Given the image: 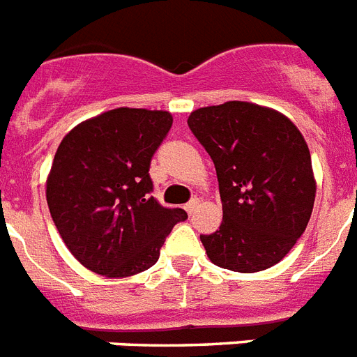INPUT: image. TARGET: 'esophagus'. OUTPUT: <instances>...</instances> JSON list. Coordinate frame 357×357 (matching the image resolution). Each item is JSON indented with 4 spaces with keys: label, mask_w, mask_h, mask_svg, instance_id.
Returning <instances> with one entry per match:
<instances>
[{
    "label": "esophagus",
    "mask_w": 357,
    "mask_h": 357,
    "mask_svg": "<svg viewBox=\"0 0 357 357\" xmlns=\"http://www.w3.org/2000/svg\"><path fill=\"white\" fill-rule=\"evenodd\" d=\"M198 206H200V200H198V198H192L189 204H185V211L189 213V215H192V213H195V209Z\"/></svg>",
    "instance_id": "esophagus-1"
}]
</instances>
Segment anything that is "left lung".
<instances>
[{
  "mask_svg": "<svg viewBox=\"0 0 357 357\" xmlns=\"http://www.w3.org/2000/svg\"><path fill=\"white\" fill-rule=\"evenodd\" d=\"M190 131L211 155L222 224L200 235L207 257L234 272L271 268L310 222L317 181L310 148L285 114L250 102H226L189 114Z\"/></svg>",
  "mask_w": 357,
  "mask_h": 357,
  "instance_id": "1",
  "label": "left lung"
}]
</instances>
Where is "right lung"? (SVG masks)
I'll return each instance as SVG.
<instances>
[{
	"mask_svg": "<svg viewBox=\"0 0 357 357\" xmlns=\"http://www.w3.org/2000/svg\"><path fill=\"white\" fill-rule=\"evenodd\" d=\"M172 126L168 111L119 107L66 133L46 179L59 235L75 259L105 278L148 271L183 209L150 196V161Z\"/></svg>",
	"mask_w": 357,
	"mask_h": 357,
	"instance_id": "obj_1",
	"label": "right lung"
}]
</instances>
